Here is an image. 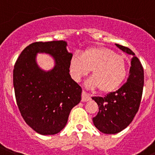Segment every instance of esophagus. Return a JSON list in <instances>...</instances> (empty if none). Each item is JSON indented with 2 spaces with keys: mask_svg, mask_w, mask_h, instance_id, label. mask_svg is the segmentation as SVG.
Wrapping results in <instances>:
<instances>
[{
  "mask_svg": "<svg viewBox=\"0 0 155 155\" xmlns=\"http://www.w3.org/2000/svg\"><path fill=\"white\" fill-rule=\"evenodd\" d=\"M91 97L90 95L85 91H82V102H87V101L90 100Z\"/></svg>",
  "mask_w": 155,
  "mask_h": 155,
  "instance_id": "esophagus-1",
  "label": "esophagus"
}]
</instances>
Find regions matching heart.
<instances>
[{
	"label": "heart",
	"mask_w": 155,
	"mask_h": 155,
	"mask_svg": "<svg viewBox=\"0 0 155 155\" xmlns=\"http://www.w3.org/2000/svg\"><path fill=\"white\" fill-rule=\"evenodd\" d=\"M69 73L75 82H79L92 71L87 86L99 88L103 92L116 90L125 80L128 65L123 56L104 47H89L79 55H73L69 62Z\"/></svg>",
	"instance_id": "obj_1"
}]
</instances>
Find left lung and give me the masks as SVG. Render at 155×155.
Instances as JSON below:
<instances>
[{
	"label": "left lung",
	"mask_w": 155,
	"mask_h": 155,
	"mask_svg": "<svg viewBox=\"0 0 155 155\" xmlns=\"http://www.w3.org/2000/svg\"><path fill=\"white\" fill-rule=\"evenodd\" d=\"M115 45L133 57L129 76L123 86L104 97H92L99 110L92 118L94 125L105 134H116L129 125L139 108L144 86V69L138 58L128 47Z\"/></svg>",
	"instance_id": "8db88e82"
}]
</instances>
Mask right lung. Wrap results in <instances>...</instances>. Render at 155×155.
<instances>
[{
    "mask_svg": "<svg viewBox=\"0 0 155 155\" xmlns=\"http://www.w3.org/2000/svg\"><path fill=\"white\" fill-rule=\"evenodd\" d=\"M63 40L35 42L19 56L13 72L17 106L26 123L43 135L60 132L67 123L71 109L79 103L82 88L70 77L69 62L73 54ZM38 52L50 54L55 66L50 71L37 66Z\"/></svg>",
    "mask_w": 155,
    "mask_h": 155,
    "instance_id": "1",
    "label": "right lung"
}]
</instances>
